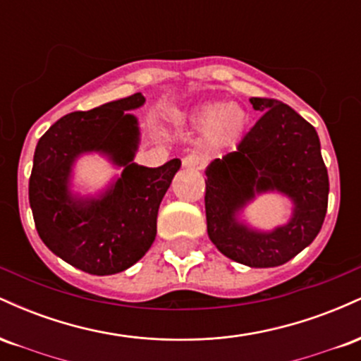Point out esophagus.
I'll list each match as a JSON object with an SVG mask.
<instances>
[{
  "instance_id": "34e87169",
  "label": "esophagus",
  "mask_w": 361,
  "mask_h": 361,
  "mask_svg": "<svg viewBox=\"0 0 361 361\" xmlns=\"http://www.w3.org/2000/svg\"><path fill=\"white\" fill-rule=\"evenodd\" d=\"M204 159L197 154H188L183 157V168L192 169V171H198V169L204 168Z\"/></svg>"
}]
</instances>
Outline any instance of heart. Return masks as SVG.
I'll return each mask as SVG.
<instances>
[{"mask_svg": "<svg viewBox=\"0 0 361 361\" xmlns=\"http://www.w3.org/2000/svg\"><path fill=\"white\" fill-rule=\"evenodd\" d=\"M192 122L205 128L207 140L215 147H231L243 139L247 127V114L243 106L222 105L209 102L197 106L192 114Z\"/></svg>", "mask_w": 361, "mask_h": 361, "instance_id": "obj_1", "label": "heart"}]
</instances>
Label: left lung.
I'll return each instance as SVG.
<instances>
[{
  "mask_svg": "<svg viewBox=\"0 0 361 361\" xmlns=\"http://www.w3.org/2000/svg\"><path fill=\"white\" fill-rule=\"evenodd\" d=\"M261 118L238 151L215 159L205 175L207 233L227 258L251 268L287 263L316 239L324 222L329 178L319 135L295 110L273 98H250ZM280 191L294 202L293 219L270 233L251 230L237 212L256 192Z\"/></svg>",
  "mask_w": 361,
  "mask_h": 361,
  "instance_id": "obj_1",
  "label": "left lung"
}]
</instances>
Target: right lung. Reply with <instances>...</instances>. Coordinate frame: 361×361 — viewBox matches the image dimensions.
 Listing matches in <instances>:
<instances>
[{"mask_svg": "<svg viewBox=\"0 0 361 361\" xmlns=\"http://www.w3.org/2000/svg\"><path fill=\"white\" fill-rule=\"evenodd\" d=\"M146 98L135 93L88 111L57 120L37 142L28 200L37 233L66 263L90 275L123 271L146 255L156 238L159 204L181 166L171 159L159 168L132 163L139 146V109ZM102 152L123 166L118 181L98 199L68 192L78 155Z\"/></svg>", "mask_w": 361, "mask_h": 361, "instance_id": "add662e5", "label": "right lung"}]
</instances>
